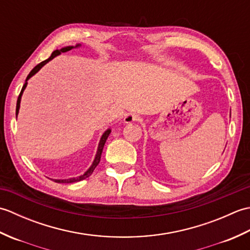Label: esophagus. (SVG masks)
Segmentation results:
<instances>
[{
	"label": "esophagus",
	"mask_w": 250,
	"mask_h": 250,
	"mask_svg": "<svg viewBox=\"0 0 250 250\" xmlns=\"http://www.w3.org/2000/svg\"><path fill=\"white\" fill-rule=\"evenodd\" d=\"M139 118H140L139 115L133 114V113H128L125 116L124 121H125V124H132V122H135L139 120Z\"/></svg>",
	"instance_id": "34e87169"
}]
</instances>
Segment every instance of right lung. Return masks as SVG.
<instances>
[{"instance_id":"obj_1","label":"right lung","mask_w":250,"mask_h":250,"mask_svg":"<svg viewBox=\"0 0 250 250\" xmlns=\"http://www.w3.org/2000/svg\"><path fill=\"white\" fill-rule=\"evenodd\" d=\"M81 46H82L81 44H76L75 46H66V47H63V48H61V49L55 50V51L51 54V56L48 58V59L43 61V62H41L40 64H37V65L33 68V70H32V71L30 72L28 77H26V79H25V83H24V84H23L22 89H21L20 94H19V97H18V100H17V105H16V117H17L18 114H19L21 97H22V93H23V91H24L26 84H28V81H29V79H30L32 76H33V75H35V74H36L37 72H39V71L41 70V68L46 64V63H48L49 61H51L52 59H54L55 57L61 55L62 52L70 51V50H72L73 48H78V47H81ZM110 132H111V130H110V129H107V130H106V131L104 132L103 135L101 136V140H100V142H99V146H98V150H97V153H95V157H94V160H93V162H92V164H91V167H90L86 172H84L83 175H81V176H77V177H72V178H67V179H54L55 182H56V183H62V184H71V183L81 182V180L89 177L90 175L92 174V172L94 171V168L97 167V166H98L100 160H101V155H102V151H103V148H104V145H105V142H106V140H107V137H108V135L110 134Z\"/></svg>"}]
</instances>
